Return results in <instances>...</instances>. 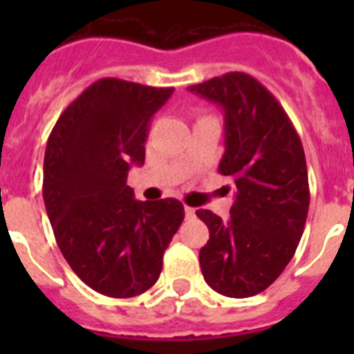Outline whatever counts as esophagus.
<instances>
[{"label": "esophagus", "instance_id": "obj_1", "mask_svg": "<svg viewBox=\"0 0 354 354\" xmlns=\"http://www.w3.org/2000/svg\"><path fill=\"white\" fill-rule=\"evenodd\" d=\"M184 212H186V218H195V209L189 205H184Z\"/></svg>", "mask_w": 354, "mask_h": 354}]
</instances>
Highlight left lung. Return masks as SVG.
I'll return each mask as SVG.
<instances>
[{
    "instance_id": "8db88e82",
    "label": "left lung",
    "mask_w": 354,
    "mask_h": 354,
    "mask_svg": "<svg viewBox=\"0 0 354 354\" xmlns=\"http://www.w3.org/2000/svg\"><path fill=\"white\" fill-rule=\"evenodd\" d=\"M189 92L223 109L218 170L236 184L228 220L196 211L209 228L200 268L216 292L250 298L282 274L301 239L310 204L301 140L273 93L245 72L193 84Z\"/></svg>"
}]
</instances>
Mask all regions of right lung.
<instances>
[{
	"label": "right lung",
	"instance_id": "1",
	"mask_svg": "<svg viewBox=\"0 0 354 354\" xmlns=\"http://www.w3.org/2000/svg\"><path fill=\"white\" fill-rule=\"evenodd\" d=\"M174 88L104 77L67 106L44 156V204L72 271L109 298L158 282L184 220L179 200L140 202L127 171L145 161L149 124Z\"/></svg>",
	"mask_w": 354,
	"mask_h": 354
}]
</instances>
